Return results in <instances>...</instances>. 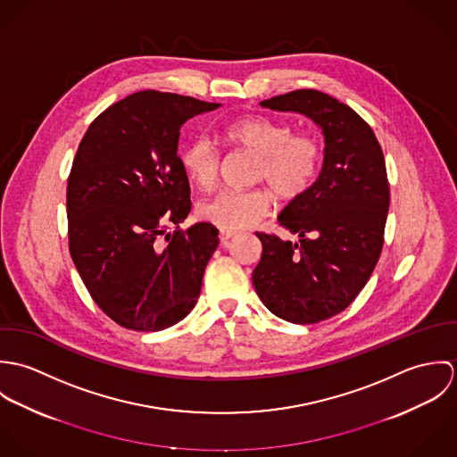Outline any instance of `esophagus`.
<instances>
[{"label":"esophagus","mask_w":457,"mask_h":457,"mask_svg":"<svg viewBox=\"0 0 457 457\" xmlns=\"http://www.w3.org/2000/svg\"><path fill=\"white\" fill-rule=\"evenodd\" d=\"M236 236L234 230H220V241L221 243H227L228 239H232Z\"/></svg>","instance_id":"esophagus-1"}]
</instances>
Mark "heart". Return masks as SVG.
<instances>
[{
	"label": "heart",
	"instance_id": "heart-1",
	"mask_svg": "<svg viewBox=\"0 0 457 457\" xmlns=\"http://www.w3.org/2000/svg\"><path fill=\"white\" fill-rule=\"evenodd\" d=\"M223 138L253 154V181L267 183L272 194L292 202L304 195L320 169L322 145L312 133H294L279 120L261 114L243 116L223 129ZM179 162L200 190H211L218 181L220 153L205 137L192 138L179 153ZM274 200L269 190H223L198 204V216L221 230H241L270 214Z\"/></svg>",
	"mask_w": 457,
	"mask_h": 457
}]
</instances>
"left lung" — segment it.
I'll list each match as a JSON object with an SVG mask.
<instances>
[{"label": "left lung", "instance_id": "obj_1", "mask_svg": "<svg viewBox=\"0 0 457 457\" xmlns=\"http://www.w3.org/2000/svg\"><path fill=\"white\" fill-rule=\"evenodd\" d=\"M261 105L304 114L324 133L319 179L278 216L301 239L257 232L262 257L252 276L270 313L317 324L352 304L380 259L391 200L384 153L371 127L322 91L297 89Z\"/></svg>", "mask_w": 457, "mask_h": 457}]
</instances>
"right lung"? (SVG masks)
<instances>
[{
    "mask_svg": "<svg viewBox=\"0 0 457 457\" xmlns=\"http://www.w3.org/2000/svg\"><path fill=\"white\" fill-rule=\"evenodd\" d=\"M162 91H138L84 133L66 187L68 246L87 292L116 324L154 332L196 304L218 228H179L192 209L178 142L196 114L218 109ZM167 222L177 230L165 235Z\"/></svg>",
    "mask_w": 457,
    "mask_h": 457,
    "instance_id": "obj_1",
    "label": "right lung"
}]
</instances>
